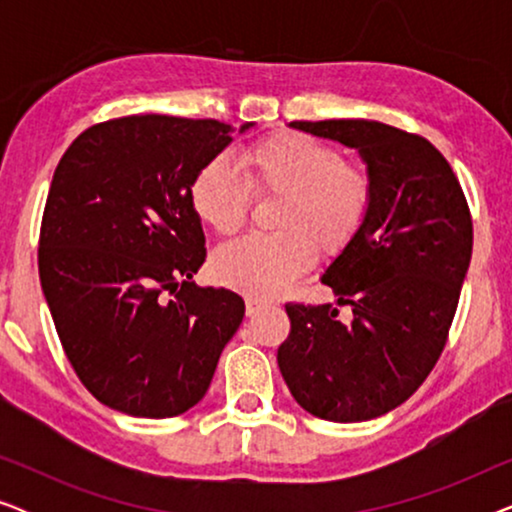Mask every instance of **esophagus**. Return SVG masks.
Instances as JSON below:
<instances>
[{
    "instance_id": "obj_1",
    "label": "esophagus",
    "mask_w": 512,
    "mask_h": 512,
    "mask_svg": "<svg viewBox=\"0 0 512 512\" xmlns=\"http://www.w3.org/2000/svg\"><path fill=\"white\" fill-rule=\"evenodd\" d=\"M263 310V303L256 298H247V317H256Z\"/></svg>"
}]
</instances>
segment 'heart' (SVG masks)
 Wrapping results in <instances>:
<instances>
[{
  "label": "heart",
  "instance_id": "b5f03b06",
  "mask_svg": "<svg viewBox=\"0 0 512 512\" xmlns=\"http://www.w3.org/2000/svg\"><path fill=\"white\" fill-rule=\"evenodd\" d=\"M247 181L226 158H212L195 172L191 205L198 219L219 235L242 226L249 212V186L256 193H282L277 235H244L216 249L212 272L221 284L256 298L284 291L314 258L345 249L373 205V179L366 167L347 163L335 146L305 132H277L242 153Z\"/></svg>",
  "mask_w": 512,
  "mask_h": 512
}]
</instances>
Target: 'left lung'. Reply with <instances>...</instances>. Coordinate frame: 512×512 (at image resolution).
<instances>
[{
    "instance_id": "8db88e82",
    "label": "left lung",
    "mask_w": 512,
    "mask_h": 512,
    "mask_svg": "<svg viewBox=\"0 0 512 512\" xmlns=\"http://www.w3.org/2000/svg\"><path fill=\"white\" fill-rule=\"evenodd\" d=\"M289 125L359 151L373 205L321 277L352 321L333 305H286L277 363L310 415L368 422L408 401L443 352L471 263V212L429 139L363 118Z\"/></svg>"
}]
</instances>
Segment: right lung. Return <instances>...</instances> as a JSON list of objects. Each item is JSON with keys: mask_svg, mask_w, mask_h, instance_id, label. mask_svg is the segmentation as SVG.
<instances>
[{"mask_svg": "<svg viewBox=\"0 0 512 512\" xmlns=\"http://www.w3.org/2000/svg\"><path fill=\"white\" fill-rule=\"evenodd\" d=\"M233 132L212 118H114L81 132L55 167L41 289L79 380L125 415L191 410L242 324L237 293L191 282L207 256L191 181Z\"/></svg>", "mask_w": 512, "mask_h": 512, "instance_id": "add662e5", "label": "right lung"}]
</instances>
